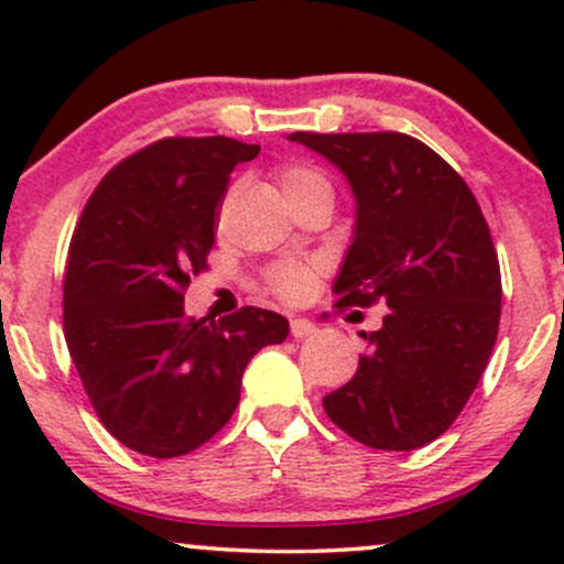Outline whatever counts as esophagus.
<instances>
[{"mask_svg":"<svg viewBox=\"0 0 564 564\" xmlns=\"http://www.w3.org/2000/svg\"><path fill=\"white\" fill-rule=\"evenodd\" d=\"M315 334V323L302 318V315H291V336L294 339H307V336Z\"/></svg>","mask_w":564,"mask_h":564,"instance_id":"obj_1","label":"esophagus"}]
</instances>
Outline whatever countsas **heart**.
<instances>
[{"instance_id": "b5f03b06", "label": "heart", "mask_w": 564, "mask_h": 564, "mask_svg": "<svg viewBox=\"0 0 564 564\" xmlns=\"http://www.w3.org/2000/svg\"><path fill=\"white\" fill-rule=\"evenodd\" d=\"M328 187V180L323 177L318 170L302 164H289L278 170V187H281L283 198H294L300 193L310 191V187ZM268 283L275 294H281L283 300H302L315 283V270L310 264L302 262H281L275 268H270Z\"/></svg>"}]
</instances>
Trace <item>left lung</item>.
<instances>
[{
    "label": "left lung",
    "mask_w": 564,
    "mask_h": 564,
    "mask_svg": "<svg viewBox=\"0 0 564 564\" xmlns=\"http://www.w3.org/2000/svg\"><path fill=\"white\" fill-rule=\"evenodd\" d=\"M289 140L332 161L352 187L339 307H390L379 332H360L358 371L323 408L368 448H422L456 422L496 345L501 270L480 204L448 161L408 134Z\"/></svg>",
    "instance_id": "8db88e82"
}]
</instances>
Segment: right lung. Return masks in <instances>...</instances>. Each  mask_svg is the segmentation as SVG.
I'll return each mask as SVG.
<instances>
[{"label": "right lung", "instance_id": "1", "mask_svg": "<svg viewBox=\"0 0 564 564\" xmlns=\"http://www.w3.org/2000/svg\"><path fill=\"white\" fill-rule=\"evenodd\" d=\"M260 145L164 138L116 164L84 206L63 278V328L97 419L127 448L174 458L236 411L249 360L289 336L273 310L185 315L230 172Z\"/></svg>", "mask_w": 564, "mask_h": 564}]
</instances>
